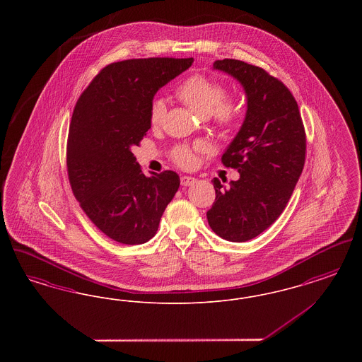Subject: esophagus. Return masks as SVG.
Here are the masks:
<instances>
[{"label": "esophagus", "mask_w": 362, "mask_h": 362, "mask_svg": "<svg viewBox=\"0 0 362 362\" xmlns=\"http://www.w3.org/2000/svg\"><path fill=\"white\" fill-rule=\"evenodd\" d=\"M194 182H195V177H192V176H182V177H180V183H182V186H185V187L194 185Z\"/></svg>", "instance_id": "obj_1"}]
</instances>
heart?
Here are the masks:
<instances>
[{"instance_id":"b5f03b06","label":"heart","mask_w":362,"mask_h":362,"mask_svg":"<svg viewBox=\"0 0 362 362\" xmlns=\"http://www.w3.org/2000/svg\"><path fill=\"white\" fill-rule=\"evenodd\" d=\"M177 96L189 108L202 118L214 117L220 127H230L238 119V108L230 103L228 88L216 78L197 73L187 77L176 89ZM167 112V104L163 98H155L149 105V122L152 126H158ZM202 145H176L171 152L173 161L185 168L195 164L194 149H201Z\"/></svg>"}]
</instances>
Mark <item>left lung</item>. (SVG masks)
I'll return each instance as SVG.
<instances>
[{"label": "left lung", "mask_w": 362, "mask_h": 362, "mask_svg": "<svg viewBox=\"0 0 362 362\" xmlns=\"http://www.w3.org/2000/svg\"><path fill=\"white\" fill-rule=\"evenodd\" d=\"M213 69L230 74L247 96L239 133L221 161L240 177L224 186L213 179L216 201L207 221L225 240L257 238L281 216L305 163L307 138L291 90L259 66L238 59L216 61Z\"/></svg>", "instance_id": "8db88e82"}]
</instances>
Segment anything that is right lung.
Here are the masks:
<instances>
[{
  "label": "right lung",
  "instance_id": "obj_1",
  "mask_svg": "<svg viewBox=\"0 0 362 362\" xmlns=\"http://www.w3.org/2000/svg\"><path fill=\"white\" fill-rule=\"evenodd\" d=\"M192 62L141 58L110 64L76 103L66 148L70 186L89 220L112 240H151L179 189L173 171L142 173L132 148L151 129L156 92Z\"/></svg>",
  "mask_w": 362,
  "mask_h": 362
}]
</instances>
